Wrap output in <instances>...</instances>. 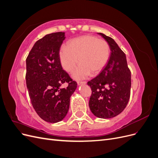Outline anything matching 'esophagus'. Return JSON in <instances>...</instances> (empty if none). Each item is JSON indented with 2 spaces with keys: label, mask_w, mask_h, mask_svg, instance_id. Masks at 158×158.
Here are the masks:
<instances>
[{
  "label": "esophagus",
  "mask_w": 158,
  "mask_h": 158,
  "mask_svg": "<svg viewBox=\"0 0 158 158\" xmlns=\"http://www.w3.org/2000/svg\"><path fill=\"white\" fill-rule=\"evenodd\" d=\"M77 83H78V85H83V84H85L87 82H85V81H84V82H80H80H78Z\"/></svg>",
  "instance_id": "esophagus-1"
}]
</instances>
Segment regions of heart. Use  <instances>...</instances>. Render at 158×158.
<instances>
[{"label": "heart", "instance_id": "obj_1", "mask_svg": "<svg viewBox=\"0 0 158 158\" xmlns=\"http://www.w3.org/2000/svg\"><path fill=\"white\" fill-rule=\"evenodd\" d=\"M110 47L104 40L92 35H85L70 40L67 47L62 46L59 52L63 68L71 73L78 63L80 65L73 74L76 79H83L91 74H98L107 64Z\"/></svg>", "mask_w": 158, "mask_h": 158}]
</instances>
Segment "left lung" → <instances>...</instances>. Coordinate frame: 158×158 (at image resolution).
<instances>
[{"mask_svg":"<svg viewBox=\"0 0 158 158\" xmlns=\"http://www.w3.org/2000/svg\"><path fill=\"white\" fill-rule=\"evenodd\" d=\"M98 33L108 43L111 55L100 74L88 82L92 92L89 106L95 117L110 118L120 114L129 101L131 73L125 52L117 43L102 33Z\"/></svg>","mask_w":158,"mask_h":158,"instance_id":"left-lung-1","label":"left lung"}]
</instances>
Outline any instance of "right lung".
Returning a JSON list of instances; mask_svg holds the SVG:
<instances>
[{"label":"right lung","instance_id":"obj_1","mask_svg":"<svg viewBox=\"0 0 158 158\" xmlns=\"http://www.w3.org/2000/svg\"><path fill=\"white\" fill-rule=\"evenodd\" d=\"M64 32L45 35L35 42L26 59V85L32 106L43 120L55 123L67 114L77 84L63 69L59 52ZM65 82L66 89L60 88Z\"/></svg>","mask_w":158,"mask_h":158}]
</instances>
